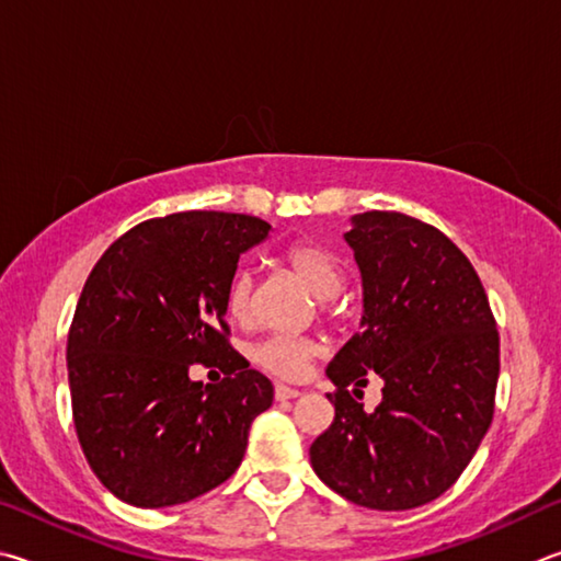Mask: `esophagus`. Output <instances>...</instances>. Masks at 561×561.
I'll list each match as a JSON object with an SVG mask.
<instances>
[{"label":"esophagus","instance_id":"34e87169","mask_svg":"<svg viewBox=\"0 0 561 561\" xmlns=\"http://www.w3.org/2000/svg\"><path fill=\"white\" fill-rule=\"evenodd\" d=\"M300 397V391L296 387H288V385H275V399L278 401H286V399H296Z\"/></svg>","mask_w":561,"mask_h":561}]
</instances>
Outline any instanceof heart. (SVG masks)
Wrapping results in <instances>:
<instances>
[{
	"instance_id": "obj_1",
	"label": "heart",
	"mask_w": 561,
	"mask_h": 561,
	"mask_svg": "<svg viewBox=\"0 0 561 561\" xmlns=\"http://www.w3.org/2000/svg\"><path fill=\"white\" fill-rule=\"evenodd\" d=\"M283 265L296 275L312 296L320 300L335 298L345 286V271L335 253L320 243H293L283 253ZM253 296V275L251 271H239L233 275L226 308L233 320H245L251 312ZM322 355V345L308 337H265L259 345L251 347V362L268 375L283 379H298L306 375L308 365Z\"/></svg>"
}]
</instances>
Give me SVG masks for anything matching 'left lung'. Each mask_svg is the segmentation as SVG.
I'll return each instance as SVG.
<instances>
[{
  "mask_svg": "<svg viewBox=\"0 0 561 561\" xmlns=\"http://www.w3.org/2000/svg\"><path fill=\"white\" fill-rule=\"evenodd\" d=\"M362 322L325 375L335 421L310 446L318 478L371 510L426 505L456 483L493 421L500 337L478 273L434 226L399 211L352 216ZM375 370L365 412L346 387Z\"/></svg>",
  "mask_w": 561,
  "mask_h": 561,
  "instance_id": "8db88e82",
  "label": "left lung"
}]
</instances>
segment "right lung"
<instances>
[{
    "label": "right lung",
    "mask_w": 561,
    "mask_h": 561,
    "mask_svg": "<svg viewBox=\"0 0 561 561\" xmlns=\"http://www.w3.org/2000/svg\"><path fill=\"white\" fill-rule=\"evenodd\" d=\"M259 216L182 211L137 224L88 275L68 332V387L88 466L135 507H172L241 466L273 385L226 342L241 253L268 239ZM220 359L204 386L194 360Z\"/></svg>",
    "instance_id": "1"
}]
</instances>
